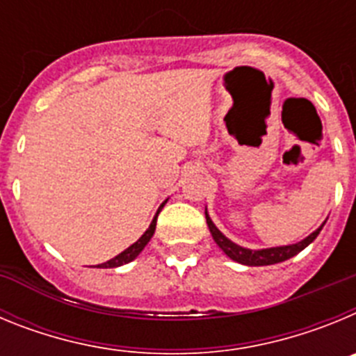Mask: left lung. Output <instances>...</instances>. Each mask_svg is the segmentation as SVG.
<instances>
[{
    "label": "left lung",
    "instance_id": "1",
    "mask_svg": "<svg viewBox=\"0 0 356 356\" xmlns=\"http://www.w3.org/2000/svg\"><path fill=\"white\" fill-rule=\"evenodd\" d=\"M205 217H207V225H209L210 228V234H212L217 246L221 248V250L228 254L229 259L235 260V262L238 264H244V266H271V264H278V262H284V260L292 259L294 254L303 251L305 248H307L308 244H310L317 235H319V232L323 229V226H325V225H321L314 234H310L301 242H296V244H289V246H278V248H267V250H248V248L238 246V244L229 241L228 237H225V235L219 232V228L213 225L212 219H210V216L207 212H205Z\"/></svg>",
    "mask_w": 356,
    "mask_h": 356
}]
</instances>
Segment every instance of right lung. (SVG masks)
Here are the masks:
<instances>
[{
	"mask_svg": "<svg viewBox=\"0 0 356 356\" xmlns=\"http://www.w3.org/2000/svg\"><path fill=\"white\" fill-rule=\"evenodd\" d=\"M165 203H168V201H163L162 205H160V209H162V207L165 205ZM160 209H159V212H160ZM159 212H156V216L153 217V221H151L149 228H147L146 232H144V235L139 238V241L134 242V244H131L130 248H127V250L122 251V253H119L118 257H114V259H110L108 262H105V264H99V266H97V267H105V269H106V267H119V266H124V264L131 262V260H134V259H137V254H139L140 251H143L144 248H146V244L151 241L153 234H155L156 217H159Z\"/></svg>",
	"mask_w": 356,
	"mask_h": 356,
	"instance_id": "add662e5",
	"label": "right lung"
}]
</instances>
